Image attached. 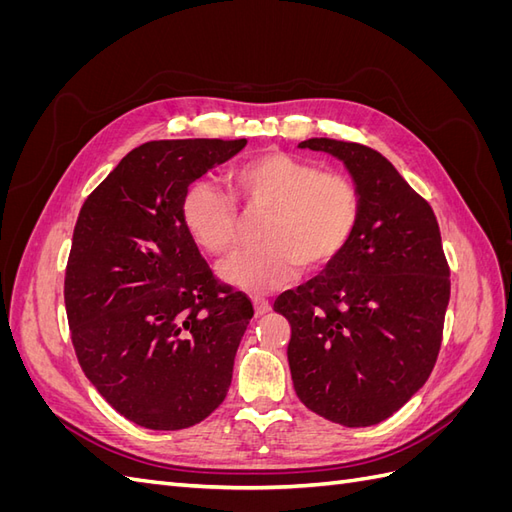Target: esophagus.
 I'll list each match as a JSON object with an SVG mask.
<instances>
[{
	"label": "esophagus",
	"instance_id": "34e87169",
	"mask_svg": "<svg viewBox=\"0 0 512 512\" xmlns=\"http://www.w3.org/2000/svg\"><path fill=\"white\" fill-rule=\"evenodd\" d=\"M254 309H256V316H262L271 312V303L262 297H254Z\"/></svg>",
	"mask_w": 512,
	"mask_h": 512
}]
</instances>
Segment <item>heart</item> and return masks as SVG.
Masks as SVG:
<instances>
[{"mask_svg": "<svg viewBox=\"0 0 512 512\" xmlns=\"http://www.w3.org/2000/svg\"><path fill=\"white\" fill-rule=\"evenodd\" d=\"M232 196L211 183H192L181 198V222L192 241L211 256H228L239 245V211L265 213L260 245L220 269L222 280L252 294L288 284L301 271L327 267L354 237L361 220V192L337 170L265 151L230 173Z\"/></svg>", "mask_w": 512, "mask_h": 512, "instance_id": "1", "label": "heart"}]
</instances>
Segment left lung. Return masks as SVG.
Returning <instances> with one entry per match:
<instances>
[{
	"label": "left lung",
	"instance_id": "8db88e82",
	"mask_svg": "<svg viewBox=\"0 0 512 512\" xmlns=\"http://www.w3.org/2000/svg\"><path fill=\"white\" fill-rule=\"evenodd\" d=\"M299 147L346 164L361 192V220L324 273L273 303L290 322L292 384L333 423L376 425L421 389L438 359L451 297L440 226L376 149L333 138Z\"/></svg>",
	"mask_w": 512,
	"mask_h": 512
}]
</instances>
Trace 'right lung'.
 Segmentation results:
<instances>
[{"label": "right lung", "instance_id": "obj_1", "mask_svg": "<svg viewBox=\"0 0 512 512\" xmlns=\"http://www.w3.org/2000/svg\"><path fill=\"white\" fill-rule=\"evenodd\" d=\"M245 143L136 147L76 220L64 282L76 359L108 404L141 427H192L228 393L254 305L200 256L181 222V198Z\"/></svg>", "mask_w": 512, "mask_h": 512}]
</instances>
